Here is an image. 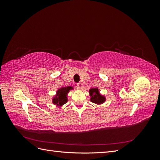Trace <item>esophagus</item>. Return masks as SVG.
Listing matches in <instances>:
<instances>
[{
  "mask_svg": "<svg viewBox=\"0 0 160 160\" xmlns=\"http://www.w3.org/2000/svg\"><path fill=\"white\" fill-rule=\"evenodd\" d=\"M77 88H78L79 89H82V88H83V84H82L81 83H77Z\"/></svg>",
  "mask_w": 160,
  "mask_h": 160,
  "instance_id": "34e87169",
  "label": "esophagus"
}]
</instances>
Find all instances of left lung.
I'll return each mask as SVG.
<instances>
[{"label": "left lung", "mask_w": 160, "mask_h": 160, "mask_svg": "<svg viewBox=\"0 0 160 160\" xmlns=\"http://www.w3.org/2000/svg\"><path fill=\"white\" fill-rule=\"evenodd\" d=\"M89 93L90 96V101L92 103L97 104L98 105H100L105 102V96L100 93L98 88L90 89Z\"/></svg>", "instance_id": "obj_1"}]
</instances>
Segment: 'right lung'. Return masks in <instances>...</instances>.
<instances>
[{
  "label": "right lung",
  "mask_w": 160,
  "mask_h": 160,
  "mask_svg": "<svg viewBox=\"0 0 160 160\" xmlns=\"http://www.w3.org/2000/svg\"><path fill=\"white\" fill-rule=\"evenodd\" d=\"M73 89L74 88L72 86L62 87L59 88L56 91V94L52 98V103L58 107H62L68 101V93L69 91Z\"/></svg>",
  "instance_id": "1"
}]
</instances>
